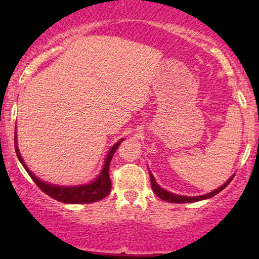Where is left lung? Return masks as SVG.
I'll list each match as a JSON object with an SVG mask.
<instances>
[{"label": "left lung", "mask_w": 259, "mask_h": 259, "mask_svg": "<svg viewBox=\"0 0 259 259\" xmlns=\"http://www.w3.org/2000/svg\"><path fill=\"white\" fill-rule=\"evenodd\" d=\"M150 175H151V185H152L154 194L158 196L159 198H162V200H164L167 202H171V203H189V202H196V201L206 200V198L213 197L214 195L219 194V192H221L223 189H225V187H227L229 184H230V181L233 180V178H234V177H231L230 179H229L227 183L224 184V185L219 187V189L214 190L213 192H209V194L203 195V196H196V197H187V196H179V195H175V194H171V192L165 191V190H163L159 185H157V183H156V180H154L153 175L152 174H150Z\"/></svg>", "instance_id": "1"}]
</instances>
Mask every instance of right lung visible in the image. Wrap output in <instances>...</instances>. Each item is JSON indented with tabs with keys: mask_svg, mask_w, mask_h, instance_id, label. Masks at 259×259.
Returning a JSON list of instances; mask_svg holds the SVG:
<instances>
[{
	"mask_svg": "<svg viewBox=\"0 0 259 259\" xmlns=\"http://www.w3.org/2000/svg\"><path fill=\"white\" fill-rule=\"evenodd\" d=\"M14 138H17L14 135ZM14 141H17L14 139ZM120 141H118L117 144L114 145L109 151L108 156H107L106 162H105V167H103L102 171L99 177L96 178V180L92 181V183L88 184V185H82V186H70V187H63V186H56V185H51V184L44 183V181L38 180L34 174L29 170L28 167L25 165V163L23 162L22 156H20L19 151L16 147V152L18 158H19L20 163L23 164V167L25 168V170L28 171V174L30 175V178L34 180V183L38 186V189L41 191H44L45 194L49 195L50 197L55 198L59 202H63V203H94V202H97L102 198H105L106 196H108L109 192H111L112 189V183H111V178H109V163H111L113 154H114L117 148L119 147Z\"/></svg>",
	"mask_w": 259,
	"mask_h": 259,
	"instance_id": "obj_1",
	"label": "right lung"
}]
</instances>
